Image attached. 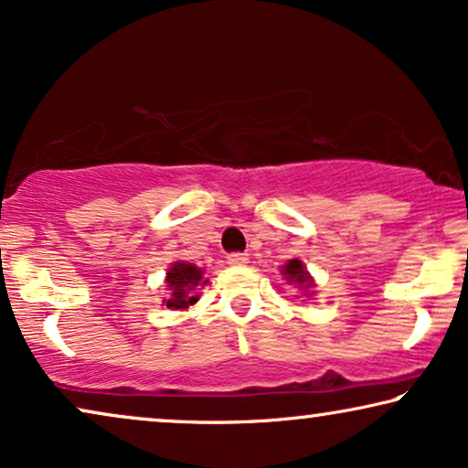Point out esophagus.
Returning a JSON list of instances; mask_svg holds the SVG:
<instances>
[{
  "label": "esophagus",
  "instance_id": "1",
  "mask_svg": "<svg viewBox=\"0 0 468 468\" xmlns=\"http://www.w3.org/2000/svg\"><path fill=\"white\" fill-rule=\"evenodd\" d=\"M228 261L232 266H245V264H249V255L247 253H229Z\"/></svg>",
  "mask_w": 468,
  "mask_h": 468
}]
</instances>
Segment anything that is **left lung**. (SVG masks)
Segmentation results:
<instances>
[{
	"label": "left lung",
	"instance_id": "1",
	"mask_svg": "<svg viewBox=\"0 0 468 468\" xmlns=\"http://www.w3.org/2000/svg\"><path fill=\"white\" fill-rule=\"evenodd\" d=\"M283 277L287 281V285L296 287V290L309 292L313 287V281L309 277V272H306V268L303 266V261H300V260L287 261V264L283 266Z\"/></svg>",
	"mask_w": 468,
	"mask_h": 468
}]
</instances>
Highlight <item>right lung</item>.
I'll return each instance as SVG.
<instances>
[{
	"label": "right lung",
	"instance_id": "right-lung-1",
	"mask_svg": "<svg viewBox=\"0 0 468 468\" xmlns=\"http://www.w3.org/2000/svg\"><path fill=\"white\" fill-rule=\"evenodd\" d=\"M202 281V271L194 264H187V261H176L172 264L168 271V283L170 298L165 300V306L168 309H187L189 304L197 303L196 287ZM207 283V281H204Z\"/></svg>",
	"mask_w": 468,
	"mask_h": 468
}]
</instances>
